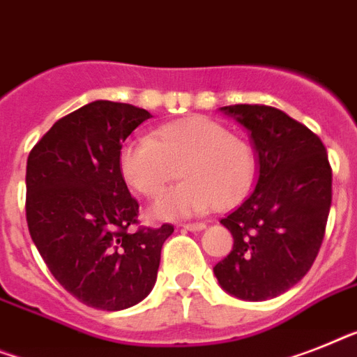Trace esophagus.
Listing matches in <instances>:
<instances>
[{"label":"esophagus","mask_w":357,"mask_h":357,"mask_svg":"<svg viewBox=\"0 0 357 357\" xmlns=\"http://www.w3.org/2000/svg\"><path fill=\"white\" fill-rule=\"evenodd\" d=\"M181 226L184 229H188V231H200V229L206 228L204 222H188V225H181Z\"/></svg>","instance_id":"1"}]
</instances>
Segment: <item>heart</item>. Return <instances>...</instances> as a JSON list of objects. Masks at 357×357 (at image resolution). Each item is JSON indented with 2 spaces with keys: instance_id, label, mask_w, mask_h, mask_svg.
Masks as SVG:
<instances>
[{
  "instance_id": "b5f03b06",
  "label": "heart",
  "mask_w": 357,
  "mask_h": 357,
  "mask_svg": "<svg viewBox=\"0 0 357 357\" xmlns=\"http://www.w3.org/2000/svg\"><path fill=\"white\" fill-rule=\"evenodd\" d=\"M119 166L126 184L146 199L184 176L153 206L160 219H178L237 206L255 184L259 158L248 138L191 114L160 126L149 140L126 144Z\"/></svg>"
}]
</instances>
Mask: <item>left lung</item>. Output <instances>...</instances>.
Segmentation results:
<instances>
[{
    "instance_id": "8db88e82",
    "label": "left lung",
    "mask_w": 357,
    "mask_h": 357,
    "mask_svg": "<svg viewBox=\"0 0 357 357\" xmlns=\"http://www.w3.org/2000/svg\"><path fill=\"white\" fill-rule=\"evenodd\" d=\"M252 132L259 178L252 195L220 220L234 248L213 272L228 294L266 301L310 270L332 202V167L316 132L270 105H226Z\"/></svg>"
}]
</instances>
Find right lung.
<instances>
[{"instance_id":"1","label":"right lung","mask_w":357,"mask_h":357,"mask_svg":"<svg viewBox=\"0 0 357 357\" xmlns=\"http://www.w3.org/2000/svg\"><path fill=\"white\" fill-rule=\"evenodd\" d=\"M151 119L146 109L96 100L52 126L29 153L25 215L38 252L84 305L123 310L157 281L162 244L173 234L138 225V202L120 173L122 144Z\"/></svg>"}]
</instances>
